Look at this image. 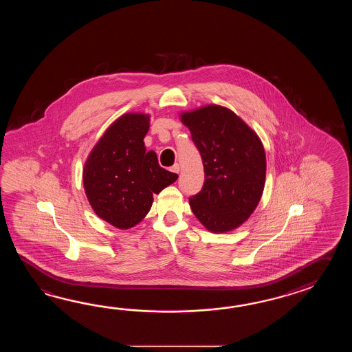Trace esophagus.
<instances>
[{"label":"esophagus","mask_w":352,"mask_h":352,"mask_svg":"<svg viewBox=\"0 0 352 352\" xmlns=\"http://www.w3.org/2000/svg\"><path fill=\"white\" fill-rule=\"evenodd\" d=\"M171 171L173 173H179V164H175V165L171 167Z\"/></svg>","instance_id":"34e87169"}]
</instances>
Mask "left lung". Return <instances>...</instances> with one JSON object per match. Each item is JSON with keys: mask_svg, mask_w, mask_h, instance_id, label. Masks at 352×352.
Listing matches in <instances>:
<instances>
[{"mask_svg": "<svg viewBox=\"0 0 352 352\" xmlns=\"http://www.w3.org/2000/svg\"><path fill=\"white\" fill-rule=\"evenodd\" d=\"M205 173L201 191L190 206L208 230L230 232L253 214L262 197L267 161L262 141L235 113L206 105L181 114Z\"/></svg>", "mask_w": 352, "mask_h": 352, "instance_id": "left-lung-1", "label": "left lung"}]
</instances>
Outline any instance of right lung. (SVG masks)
<instances>
[{"instance_id": "1", "label": "right lung", "mask_w": 352, "mask_h": 352, "mask_svg": "<svg viewBox=\"0 0 352 352\" xmlns=\"http://www.w3.org/2000/svg\"><path fill=\"white\" fill-rule=\"evenodd\" d=\"M148 128V114H123L105 131L84 165L82 184L90 206L118 229L138 224L148 214L153 194L179 177L158 165L155 151H146L143 138Z\"/></svg>"}]
</instances>
